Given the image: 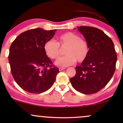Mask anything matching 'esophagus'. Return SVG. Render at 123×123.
Returning <instances> with one entry per match:
<instances>
[{
    "label": "esophagus",
    "instance_id": "obj_1",
    "mask_svg": "<svg viewBox=\"0 0 123 123\" xmlns=\"http://www.w3.org/2000/svg\"><path fill=\"white\" fill-rule=\"evenodd\" d=\"M65 69V68H59V70H60V71H62V70H64Z\"/></svg>",
    "mask_w": 123,
    "mask_h": 123
}]
</instances>
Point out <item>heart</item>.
Returning <instances> with one entry per match:
<instances>
[{
    "label": "heart",
    "instance_id": "heart-1",
    "mask_svg": "<svg viewBox=\"0 0 123 123\" xmlns=\"http://www.w3.org/2000/svg\"><path fill=\"white\" fill-rule=\"evenodd\" d=\"M60 46L66 48L65 51L66 55L55 62V65L58 66L66 67L72 65L76 61L78 62H83L88 57V44L72 32H66L59 36L58 43L53 40H48L44 45V50L48 57L55 60L61 54Z\"/></svg>",
    "mask_w": 123,
    "mask_h": 123
}]
</instances>
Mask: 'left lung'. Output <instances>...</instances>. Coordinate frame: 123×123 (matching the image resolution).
I'll use <instances>...</instances> for the list:
<instances>
[{"label":"left lung","instance_id":"obj_1","mask_svg":"<svg viewBox=\"0 0 123 123\" xmlns=\"http://www.w3.org/2000/svg\"><path fill=\"white\" fill-rule=\"evenodd\" d=\"M77 28L88 44L89 53L85 61L76 66L75 76L70 81L79 92L94 94L105 87L112 77L117 54L111 39L102 31L91 26Z\"/></svg>","mask_w":123,"mask_h":123}]
</instances>
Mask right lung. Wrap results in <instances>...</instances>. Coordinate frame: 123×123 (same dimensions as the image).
I'll return each instance as SVG.
<instances>
[{"label":"right lung","mask_w":123,"mask_h":123,"mask_svg":"<svg viewBox=\"0 0 123 123\" xmlns=\"http://www.w3.org/2000/svg\"><path fill=\"white\" fill-rule=\"evenodd\" d=\"M57 29H31L21 33L10 47L8 61L18 85L25 91L40 94L53 86L60 72L44 50V45L54 37Z\"/></svg>","instance_id":"add662e5"}]
</instances>
